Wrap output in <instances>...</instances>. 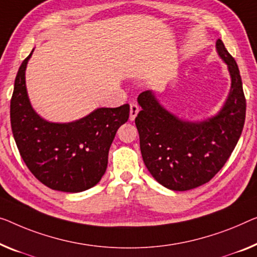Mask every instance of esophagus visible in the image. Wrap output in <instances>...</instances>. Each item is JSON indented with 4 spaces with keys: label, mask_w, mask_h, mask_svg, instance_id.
<instances>
[{
    "label": "esophagus",
    "mask_w": 257,
    "mask_h": 257,
    "mask_svg": "<svg viewBox=\"0 0 257 257\" xmlns=\"http://www.w3.org/2000/svg\"><path fill=\"white\" fill-rule=\"evenodd\" d=\"M139 112H140V108L136 102H132V104H130V117H129L130 121L135 120V117L137 116Z\"/></svg>",
    "instance_id": "34e87169"
}]
</instances>
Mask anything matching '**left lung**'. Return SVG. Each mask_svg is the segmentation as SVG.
<instances>
[{
    "instance_id": "1",
    "label": "left lung",
    "mask_w": 257,
    "mask_h": 257,
    "mask_svg": "<svg viewBox=\"0 0 257 257\" xmlns=\"http://www.w3.org/2000/svg\"><path fill=\"white\" fill-rule=\"evenodd\" d=\"M216 49L231 76L227 99L216 115L182 120L160 104L151 90L137 98L142 110L135 123L143 162L152 177L171 190L185 191L209 182L227 162L242 133L246 99L238 64L220 39Z\"/></svg>"
}]
</instances>
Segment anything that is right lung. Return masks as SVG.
Returning a JSON list of instances; mask_svg holds the SVG:
<instances>
[{
  "instance_id": "right-lung-1",
  "label": "right lung",
  "mask_w": 257,
  "mask_h": 257,
  "mask_svg": "<svg viewBox=\"0 0 257 257\" xmlns=\"http://www.w3.org/2000/svg\"><path fill=\"white\" fill-rule=\"evenodd\" d=\"M31 54L19 67L10 121L23 160L48 188L80 193L97 185L105 174L108 151L117 129L129 118V105L94 109L79 120L49 122L33 109L25 83Z\"/></svg>"
}]
</instances>
